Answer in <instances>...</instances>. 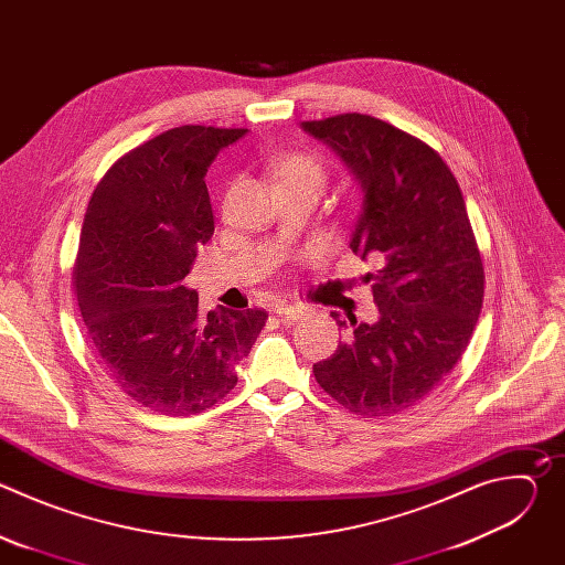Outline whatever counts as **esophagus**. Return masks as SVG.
Masks as SVG:
<instances>
[{"mask_svg":"<svg viewBox=\"0 0 565 565\" xmlns=\"http://www.w3.org/2000/svg\"><path fill=\"white\" fill-rule=\"evenodd\" d=\"M275 312L281 317V319H301L303 317V308H299V306H292V303H275Z\"/></svg>","mask_w":565,"mask_h":565,"instance_id":"obj_1","label":"esophagus"}]
</instances>
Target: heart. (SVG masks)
Wrapping results in <instances>:
<instances>
[{
	"label": "heart",
	"mask_w": 565,
	"mask_h": 565,
	"mask_svg": "<svg viewBox=\"0 0 565 565\" xmlns=\"http://www.w3.org/2000/svg\"><path fill=\"white\" fill-rule=\"evenodd\" d=\"M277 185L281 183H310L321 188L327 181V168L315 153L308 151H288L275 160Z\"/></svg>",
	"instance_id": "b5f03b06"
}]
</instances>
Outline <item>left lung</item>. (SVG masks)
I'll list each match as a JSON object with an SVG mask.
<instances>
[{
    "label": "left lung",
    "mask_w": 565,
    "mask_h": 565,
    "mask_svg": "<svg viewBox=\"0 0 565 565\" xmlns=\"http://www.w3.org/2000/svg\"><path fill=\"white\" fill-rule=\"evenodd\" d=\"M362 183L351 248L380 310L312 364L317 384L358 416L416 407L458 364L482 308L486 273L460 185L425 140L366 114L306 120ZM338 327L347 321L338 319Z\"/></svg>",
    "instance_id": "left-lung-1"
}]
</instances>
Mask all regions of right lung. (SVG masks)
Instances as JSON below:
<instances>
[{
	"mask_svg": "<svg viewBox=\"0 0 565 565\" xmlns=\"http://www.w3.org/2000/svg\"><path fill=\"white\" fill-rule=\"evenodd\" d=\"M246 131L168 129L120 156L92 194L73 264L77 306L107 373L149 412L214 407L266 327L264 308L205 317L183 286L214 232L207 168Z\"/></svg>",
	"mask_w": 565,
	"mask_h": 565,
	"instance_id": "right-lung-1",
	"label": "right lung"
}]
</instances>
